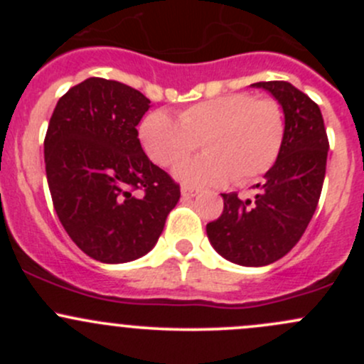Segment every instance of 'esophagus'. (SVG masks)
Here are the masks:
<instances>
[{
  "label": "esophagus",
  "mask_w": 364,
  "mask_h": 364,
  "mask_svg": "<svg viewBox=\"0 0 364 364\" xmlns=\"http://www.w3.org/2000/svg\"><path fill=\"white\" fill-rule=\"evenodd\" d=\"M199 193V190L193 188V186H181V196L183 197H196Z\"/></svg>",
  "instance_id": "obj_1"
}]
</instances>
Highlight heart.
<instances>
[{"label":"heart","instance_id":"heart-1","mask_svg":"<svg viewBox=\"0 0 364 364\" xmlns=\"http://www.w3.org/2000/svg\"><path fill=\"white\" fill-rule=\"evenodd\" d=\"M285 114L273 98L229 93L168 112H149L139 127L146 155L160 167L174 165L196 147L206 151L176 165L174 176L188 185H248L266 174L285 142Z\"/></svg>","mask_w":364,"mask_h":364}]
</instances>
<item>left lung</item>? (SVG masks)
<instances>
[{
  "mask_svg": "<svg viewBox=\"0 0 364 364\" xmlns=\"http://www.w3.org/2000/svg\"><path fill=\"white\" fill-rule=\"evenodd\" d=\"M269 91L285 114V142L253 199L222 193L223 213L205 225L209 243L240 266H267L294 248L322 192L328 135L318 105L285 80L255 82Z\"/></svg>",
  "mask_w": 364,
  "mask_h": 364,
  "instance_id": "left-lung-1",
  "label": "left lung"
}]
</instances>
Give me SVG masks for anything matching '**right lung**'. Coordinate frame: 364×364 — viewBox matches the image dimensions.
<instances>
[{"label": "right lung", "mask_w": 364, "mask_h": 364, "mask_svg": "<svg viewBox=\"0 0 364 364\" xmlns=\"http://www.w3.org/2000/svg\"><path fill=\"white\" fill-rule=\"evenodd\" d=\"M149 107L141 91L90 77L50 116L43 155L54 209L73 243L100 262L146 255L181 196L142 151L137 124Z\"/></svg>", "instance_id": "right-lung-1"}]
</instances>
